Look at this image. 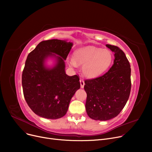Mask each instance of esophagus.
I'll use <instances>...</instances> for the list:
<instances>
[{
	"label": "esophagus",
	"mask_w": 152,
	"mask_h": 152,
	"mask_svg": "<svg viewBox=\"0 0 152 152\" xmlns=\"http://www.w3.org/2000/svg\"><path fill=\"white\" fill-rule=\"evenodd\" d=\"M80 84H81V88H83L85 83H84V81L83 79H80Z\"/></svg>",
	"instance_id": "obj_1"
}]
</instances>
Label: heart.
<instances>
[{
	"mask_svg": "<svg viewBox=\"0 0 152 152\" xmlns=\"http://www.w3.org/2000/svg\"><path fill=\"white\" fill-rule=\"evenodd\" d=\"M113 61V55L108 50L94 46H86L76 50L70 65H83V73L88 77H96L105 71Z\"/></svg>",
	"mask_w": 152,
	"mask_h": 152,
	"instance_id": "1",
	"label": "heart"
}]
</instances>
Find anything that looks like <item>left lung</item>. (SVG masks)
I'll use <instances>...</instances> for the list:
<instances>
[{
	"label": "left lung",
	"instance_id": "1",
	"mask_svg": "<svg viewBox=\"0 0 152 152\" xmlns=\"http://www.w3.org/2000/svg\"><path fill=\"white\" fill-rule=\"evenodd\" d=\"M106 46L115 52L113 65L99 77L86 79V110L94 120L117 116L128 100L131 89V66L124 52L115 45Z\"/></svg>",
	"mask_w": 152,
	"mask_h": 152
}]
</instances>
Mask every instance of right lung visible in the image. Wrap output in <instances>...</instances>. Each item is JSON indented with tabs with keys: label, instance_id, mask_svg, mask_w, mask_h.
<instances>
[{
	"label": "right lung",
	"instance_id": "obj_1",
	"mask_svg": "<svg viewBox=\"0 0 152 152\" xmlns=\"http://www.w3.org/2000/svg\"><path fill=\"white\" fill-rule=\"evenodd\" d=\"M73 43L58 39L40 42L31 52L22 73L23 95L29 108L39 116L58 119L65 115L70 100L80 88L77 75L68 76L65 62ZM58 54V63L47 69L43 65L49 56Z\"/></svg>",
	"mask_w": 152,
	"mask_h": 152
}]
</instances>
